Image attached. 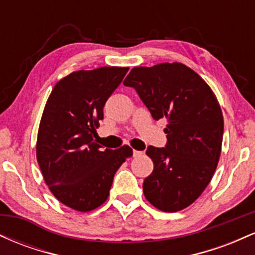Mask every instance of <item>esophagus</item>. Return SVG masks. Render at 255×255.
I'll use <instances>...</instances> for the list:
<instances>
[{"instance_id": "34e87169", "label": "esophagus", "mask_w": 255, "mask_h": 255, "mask_svg": "<svg viewBox=\"0 0 255 255\" xmlns=\"http://www.w3.org/2000/svg\"><path fill=\"white\" fill-rule=\"evenodd\" d=\"M142 154V152L141 151H136V150H134L133 151V156L134 157H140Z\"/></svg>"}]
</instances>
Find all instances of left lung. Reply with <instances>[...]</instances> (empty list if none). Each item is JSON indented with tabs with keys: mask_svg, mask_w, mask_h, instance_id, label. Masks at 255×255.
<instances>
[{
	"mask_svg": "<svg viewBox=\"0 0 255 255\" xmlns=\"http://www.w3.org/2000/svg\"><path fill=\"white\" fill-rule=\"evenodd\" d=\"M124 85L136 90L154 120H168L165 147L146 151L153 171L142 184L145 198L160 211H181L200 197L217 168L224 130L217 97L178 62L134 67Z\"/></svg>",
	"mask_w": 255,
	"mask_h": 255,
	"instance_id": "obj_1",
	"label": "left lung"
}]
</instances>
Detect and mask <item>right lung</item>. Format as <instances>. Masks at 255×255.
Returning a JSON list of instances; mask_svg holds the SVG:
<instances>
[{"label":"right lung","instance_id":"add662e5","mask_svg":"<svg viewBox=\"0 0 255 255\" xmlns=\"http://www.w3.org/2000/svg\"><path fill=\"white\" fill-rule=\"evenodd\" d=\"M128 67L73 72L52 89L38 129L36 154L43 178L60 203L89 212L109 197L118 169L131 157L128 145L104 148L95 140L108 98Z\"/></svg>","mask_w":255,"mask_h":255}]
</instances>
